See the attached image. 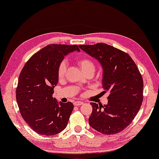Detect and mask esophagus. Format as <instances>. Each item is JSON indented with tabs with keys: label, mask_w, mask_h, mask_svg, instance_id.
I'll return each instance as SVG.
<instances>
[{
	"label": "esophagus",
	"mask_w": 159,
	"mask_h": 159,
	"mask_svg": "<svg viewBox=\"0 0 159 159\" xmlns=\"http://www.w3.org/2000/svg\"><path fill=\"white\" fill-rule=\"evenodd\" d=\"M73 104L75 106H81V105H82L83 104V102H82V101H75V102L73 103Z\"/></svg>",
	"instance_id": "1"
}]
</instances>
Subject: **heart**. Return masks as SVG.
<instances>
[{"label":"heart","mask_w":159,"mask_h":159,"mask_svg":"<svg viewBox=\"0 0 159 159\" xmlns=\"http://www.w3.org/2000/svg\"><path fill=\"white\" fill-rule=\"evenodd\" d=\"M77 62L84 74L88 73V72L93 73V72H94L96 67L95 63L90 58L84 57V58L78 59ZM67 67V64L66 61H62L60 62L58 67V70H57V74H58L59 79H62L65 77L66 74Z\"/></svg>","instance_id":"obj_1"}]
</instances>
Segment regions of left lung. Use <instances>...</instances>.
<instances>
[{"label": "left lung", "instance_id": "left-lung-1", "mask_svg": "<svg viewBox=\"0 0 159 159\" xmlns=\"http://www.w3.org/2000/svg\"><path fill=\"white\" fill-rule=\"evenodd\" d=\"M79 46L100 62L103 70V93H110L106 105L90 103V126L103 134H118L132 123L141 108L142 75L129 54L118 48L103 43Z\"/></svg>", "mask_w": 159, "mask_h": 159}]
</instances>
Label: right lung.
<instances>
[{
	"label": "right lung",
	"instance_id": "1",
	"mask_svg": "<svg viewBox=\"0 0 159 159\" xmlns=\"http://www.w3.org/2000/svg\"><path fill=\"white\" fill-rule=\"evenodd\" d=\"M77 45L49 44L36 52L21 71L16 89L20 114L36 133L51 136L66 128L74 106L71 102L58 103L53 97L57 84L58 65Z\"/></svg>",
	"mask_w": 159,
	"mask_h": 159
}]
</instances>
